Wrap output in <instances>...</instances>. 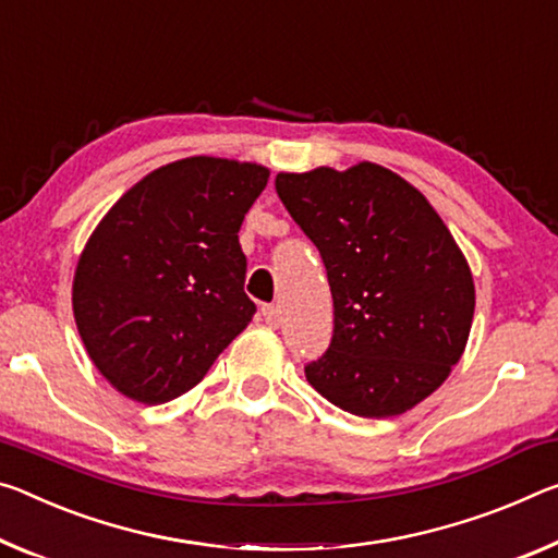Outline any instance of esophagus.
<instances>
[{
	"label": "esophagus",
	"instance_id": "34e87169",
	"mask_svg": "<svg viewBox=\"0 0 558 558\" xmlns=\"http://www.w3.org/2000/svg\"><path fill=\"white\" fill-rule=\"evenodd\" d=\"M263 317H265V323H268L270 327H278L280 325V307L278 305H263Z\"/></svg>",
	"mask_w": 558,
	"mask_h": 558
}]
</instances>
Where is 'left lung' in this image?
<instances>
[{
	"instance_id": "8db88e82",
	"label": "left lung",
	"mask_w": 558,
	"mask_h": 558,
	"mask_svg": "<svg viewBox=\"0 0 558 558\" xmlns=\"http://www.w3.org/2000/svg\"><path fill=\"white\" fill-rule=\"evenodd\" d=\"M276 191L320 251L332 293V340L305 365L307 383L357 417L412 410L449 377L472 330V270L445 220L369 161L278 173Z\"/></svg>"
}]
</instances>
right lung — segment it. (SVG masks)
Segmentation results:
<instances>
[{
  "instance_id": "add662e5",
  "label": "right lung",
  "mask_w": 558,
  "mask_h": 558,
  "mask_svg": "<svg viewBox=\"0 0 558 558\" xmlns=\"http://www.w3.org/2000/svg\"><path fill=\"white\" fill-rule=\"evenodd\" d=\"M268 175L258 163L181 158L123 193L88 238L74 320L96 369L129 400L189 392L253 320L238 231Z\"/></svg>"
}]
</instances>
